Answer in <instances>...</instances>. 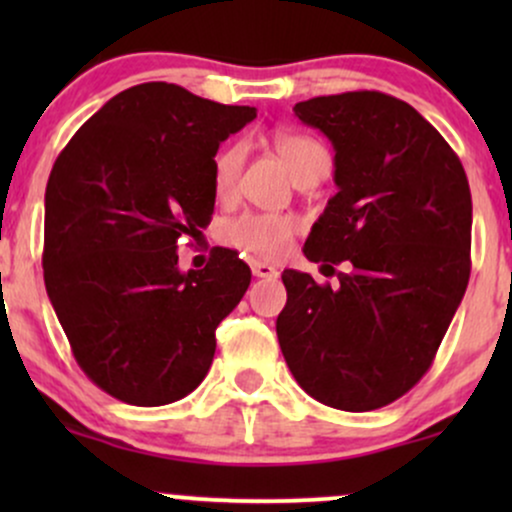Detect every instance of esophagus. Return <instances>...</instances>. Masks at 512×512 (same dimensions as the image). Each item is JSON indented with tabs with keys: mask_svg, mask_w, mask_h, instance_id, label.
Returning a JSON list of instances; mask_svg holds the SVG:
<instances>
[{
	"mask_svg": "<svg viewBox=\"0 0 512 512\" xmlns=\"http://www.w3.org/2000/svg\"><path fill=\"white\" fill-rule=\"evenodd\" d=\"M250 269L252 274L260 276V279H276L279 276V269L274 267V264H267V262H250Z\"/></svg>",
	"mask_w": 512,
	"mask_h": 512,
	"instance_id": "obj_1",
	"label": "esophagus"
}]
</instances>
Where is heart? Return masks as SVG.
<instances>
[{
    "mask_svg": "<svg viewBox=\"0 0 512 512\" xmlns=\"http://www.w3.org/2000/svg\"><path fill=\"white\" fill-rule=\"evenodd\" d=\"M276 156L281 158L284 168L289 170L293 180H301L305 175L327 173L330 170V154L313 137H305L298 132H276L272 137ZM245 149L243 142H233L216 154L214 168H211V180H214V192L221 199H228L236 192L238 178L243 173ZM298 231V223L289 214H269V211H248L238 219L228 221L223 226L221 238L231 248L248 252L252 257L262 260H279L286 255Z\"/></svg>",
    "mask_w": 512,
    "mask_h": 512,
    "instance_id": "obj_1",
    "label": "heart"
}]
</instances>
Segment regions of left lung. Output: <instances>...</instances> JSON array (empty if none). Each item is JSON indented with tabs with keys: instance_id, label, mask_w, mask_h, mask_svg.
<instances>
[{
	"instance_id": "1",
	"label": "left lung",
	"mask_w": 512,
	"mask_h": 512,
	"mask_svg": "<svg viewBox=\"0 0 512 512\" xmlns=\"http://www.w3.org/2000/svg\"><path fill=\"white\" fill-rule=\"evenodd\" d=\"M293 113L332 142L339 187L303 252L346 269L337 286L286 269L276 337L317 402L380 409L424 378L467 291V175L438 129L387 93L317 96Z\"/></svg>"
}]
</instances>
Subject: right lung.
Returning a JSON list of instances; mask_svg holds the SVG:
<instances>
[{
  "instance_id": "obj_1",
  "label": "right lung",
  "mask_w": 512,
  "mask_h": 512,
  "mask_svg": "<svg viewBox=\"0 0 512 512\" xmlns=\"http://www.w3.org/2000/svg\"><path fill=\"white\" fill-rule=\"evenodd\" d=\"M255 117L149 81L110 98L52 166L45 289L76 363L120 402L190 395L214 361L216 327L248 291L238 252L180 272L175 250L214 214L219 144Z\"/></svg>"
}]
</instances>
